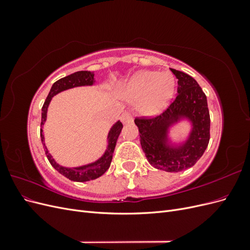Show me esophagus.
Wrapping results in <instances>:
<instances>
[{"instance_id": "esophagus-1", "label": "esophagus", "mask_w": 250, "mask_h": 250, "mask_svg": "<svg viewBox=\"0 0 250 250\" xmlns=\"http://www.w3.org/2000/svg\"><path fill=\"white\" fill-rule=\"evenodd\" d=\"M121 121H122L123 124L131 122V121H132L131 113H130L129 111H125V112L123 113V115H122V117H121Z\"/></svg>"}]
</instances>
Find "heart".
I'll return each instance as SVG.
<instances>
[{
  "label": "heart",
  "mask_w": 250,
  "mask_h": 250,
  "mask_svg": "<svg viewBox=\"0 0 250 250\" xmlns=\"http://www.w3.org/2000/svg\"><path fill=\"white\" fill-rule=\"evenodd\" d=\"M175 92V79L170 74L154 71L138 73L121 89L120 95L128 101L144 99L140 109L146 115H155L167 105Z\"/></svg>",
  "instance_id": "b5f03b06"
}]
</instances>
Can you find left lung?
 Wrapping results in <instances>:
<instances>
[{"mask_svg": "<svg viewBox=\"0 0 250 250\" xmlns=\"http://www.w3.org/2000/svg\"><path fill=\"white\" fill-rule=\"evenodd\" d=\"M178 79L177 96L162 115L153 118H135L141 146L147 161L154 168L179 172L193 167L206 151L209 141V111L207 96L193 77L171 69ZM192 125L188 139L178 146L168 141V128L180 119Z\"/></svg>", "mask_w": 250, "mask_h": 250, "instance_id": "8db88e82", "label": "left lung"}]
</instances>
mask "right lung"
<instances>
[{
  "label": "right lung",
  "instance_id": "1",
  "mask_svg": "<svg viewBox=\"0 0 250 250\" xmlns=\"http://www.w3.org/2000/svg\"><path fill=\"white\" fill-rule=\"evenodd\" d=\"M94 75L95 74L93 72H89V71H79V72L69 75V76L57 80L54 84L52 85V87L50 89V93H49L47 99H46V101H44V103L42 105V108L41 139H42V143L43 145L44 152H46V155L48 157L50 164L52 165L53 168L57 170L64 177L69 178L70 180H73V181H79V183L96 179L98 177H100L101 175H103V174L108 170L111 160H112L113 150H115L118 138L121 133V130H122V128H123V124L121 123L120 121H118V122H116L112 125V127L110 128V130L108 132V135H107L106 150H105L104 154L100 158H98V160L94 163H90V164H87L84 166H80V167H75V168H67V167H63V166H60L59 164H57L55 162L54 158L52 157V155L49 153V151L46 147V144H44L42 126L47 120V111H48V107H49V104L52 100V98L55 95L63 92V90L70 89L73 87L93 85L95 83Z\"/></svg>",
  "mask_w": 250,
  "mask_h": 250
}]
</instances>
